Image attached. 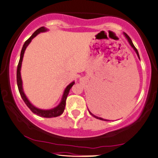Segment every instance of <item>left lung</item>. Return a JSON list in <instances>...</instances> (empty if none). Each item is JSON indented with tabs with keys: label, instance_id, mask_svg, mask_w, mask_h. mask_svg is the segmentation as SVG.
<instances>
[{
	"label": "left lung",
	"instance_id": "obj_1",
	"mask_svg": "<svg viewBox=\"0 0 158 158\" xmlns=\"http://www.w3.org/2000/svg\"><path fill=\"white\" fill-rule=\"evenodd\" d=\"M125 35V36H126V37L127 38V40H128V41H129V43H130V44L131 45V46L132 47V48H134V50L135 51V52H136V54H137V55H138V58L140 59V56H139V54H138V50H137V48H135V45H133V43H132V40H131V39H130V37H129L128 35H127V34H124ZM89 113H90V115H92L94 117H95V118H96L97 119H100V120H102V121H107V120H105V119H103V118H99V117H97V116H96V115H94V114H92L90 113V111H89Z\"/></svg>",
	"mask_w": 158,
	"mask_h": 158
}]
</instances>
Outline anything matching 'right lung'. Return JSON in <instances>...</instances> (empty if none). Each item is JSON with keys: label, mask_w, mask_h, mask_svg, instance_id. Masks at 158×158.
<instances>
[{"label": "right lung", "mask_w": 158, "mask_h": 158, "mask_svg": "<svg viewBox=\"0 0 158 158\" xmlns=\"http://www.w3.org/2000/svg\"><path fill=\"white\" fill-rule=\"evenodd\" d=\"M47 31V29L44 27H41L39 28L37 30L34 32V34L32 35L31 37H30L25 42L23 46V48L21 50V53H20V60H19L18 64V68H17V84H18V90L20 92V96L23 98V100L24 101L25 104L27 105V107L31 110V111L32 113H34L36 115H39V116L41 117H44V118H54V117H57L59 115H62L63 113L64 107H65V104H66V99H67L68 95L69 94V91L71 90V88L72 86L74 85V81L71 83L69 85H68V87H66L65 90L64 91L63 94V96H62V101H61L60 104H59L57 107H56L54 109L51 110H40L38 108H36L35 107H34L32 104L30 103L29 101L27 99L26 96H25L23 90V87H22V80H21V77H20V68H21V64H22V60H23V54L25 52V50H26V47L28 46V45L29 44L30 42L31 41V40L33 39L34 37H36L38 34L40 33V32H43Z\"/></svg>", "instance_id": "obj_1"}]
</instances>
